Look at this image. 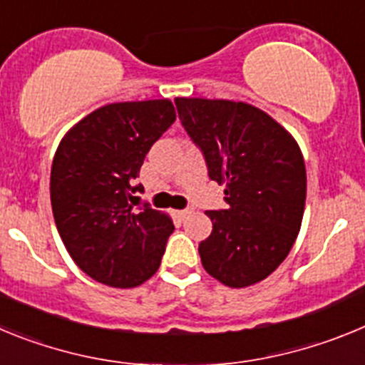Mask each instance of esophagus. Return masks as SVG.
<instances>
[{"label":"esophagus","mask_w":365,"mask_h":365,"mask_svg":"<svg viewBox=\"0 0 365 365\" xmlns=\"http://www.w3.org/2000/svg\"><path fill=\"white\" fill-rule=\"evenodd\" d=\"M190 214H192V208H185V210H177V215H179L180 219L188 217Z\"/></svg>","instance_id":"esophagus-1"}]
</instances>
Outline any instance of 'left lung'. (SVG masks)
Wrapping results in <instances>:
<instances>
[{
  "mask_svg": "<svg viewBox=\"0 0 365 365\" xmlns=\"http://www.w3.org/2000/svg\"><path fill=\"white\" fill-rule=\"evenodd\" d=\"M180 124L225 185L227 210H208L202 267L234 289L278 269L302 227L307 175L298 144L265 111L245 102L175 98Z\"/></svg>",
  "mask_w": 365,
  "mask_h": 365,
  "instance_id": "8db88e82",
  "label": "left lung"
}]
</instances>
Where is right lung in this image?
<instances>
[{"label":"right lung","mask_w":365,"mask_h":365,"mask_svg":"<svg viewBox=\"0 0 365 365\" xmlns=\"http://www.w3.org/2000/svg\"><path fill=\"white\" fill-rule=\"evenodd\" d=\"M175 122L170 100L118 102L89 113L67 131L51 168L58 234L89 278L117 289L150 279L160 265L172 219L135 206L144 157Z\"/></svg>","instance_id":"obj_1"}]
</instances>
